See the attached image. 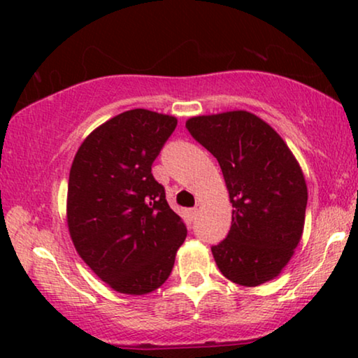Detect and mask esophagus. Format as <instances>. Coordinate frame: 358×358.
<instances>
[{"mask_svg": "<svg viewBox=\"0 0 358 358\" xmlns=\"http://www.w3.org/2000/svg\"><path fill=\"white\" fill-rule=\"evenodd\" d=\"M199 212H200V205H195L194 208H190V215H192V217H197Z\"/></svg>", "mask_w": 358, "mask_h": 358, "instance_id": "34e87169", "label": "esophagus"}]
</instances>
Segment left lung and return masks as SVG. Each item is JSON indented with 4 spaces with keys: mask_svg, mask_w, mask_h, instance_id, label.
<instances>
[{
    "mask_svg": "<svg viewBox=\"0 0 358 358\" xmlns=\"http://www.w3.org/2000/svg\"><path fill=\"white\" fill-rule=\"evenodd\" d=\"M185 127L217 158L233 205L228 236L212 246L220 272L244 287L272 280L305 227L308 190L300 164L282 136L251 112L192 117Z\"/></svg>",
    "mask_w": 358,
    "mask_h": 358,
    "instance_id": "left-lung-1",
    "label": "left lung"
}]
</instances>
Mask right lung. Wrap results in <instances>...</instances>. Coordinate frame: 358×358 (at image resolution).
Returning <instances> with one entry per match:
<instances>
[{"label":"right lung","instance_id":"1","mask_svg":"<svg viewBox=\"0 0 358 358\" xmlns=\"http://www.w3.org/2000/svg\"><path fill=\"white\" fill-rule=\"evenodd\" d=\"M178 119L122 112L83 141L68 180V229L78 254L115 292L146 295L168 280L187 228L151 166Z\"/></svg>","mask_w":358,"mask_h":358}]
</instances>
